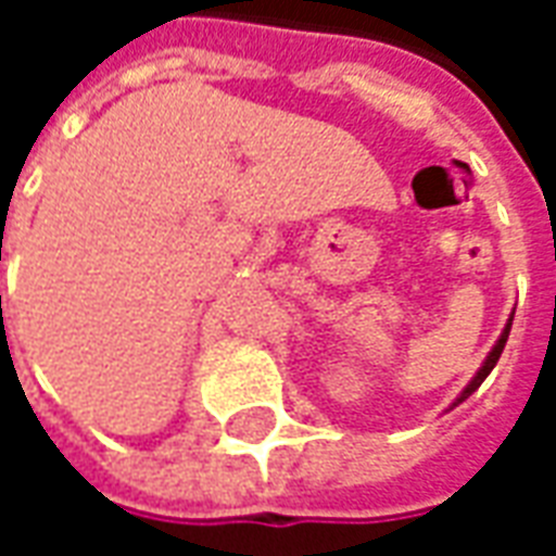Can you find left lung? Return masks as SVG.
I'll list each match as a JSON object with an SVG mask.
<instances>
[{
  "mask_svg": "<svg viewBox=\"0 0 556 556\" xmlns=\"http://www.w3.org/2000/svg\"><path fill=\"white\" fill-rule=\"evenodd\" d=\"M509 327H513V318H509V325H506V330H503L501 339H497V345L491 349V354H489V357H485V363H482V369H479V372L473 375V381H470V384L465 387V393H462V396L455 399V405H458V402H465V399L470 396V393H473V390H477V387L482 384L485 378H489L491 369L497 366V361H501V354H503V345H506V339H509Z\"/></svg>",
  "mask_w": 556,
  "mask_h": 556,
  "instance_id": "obj_1",
  "label": "left lung"
}]
</instances>
